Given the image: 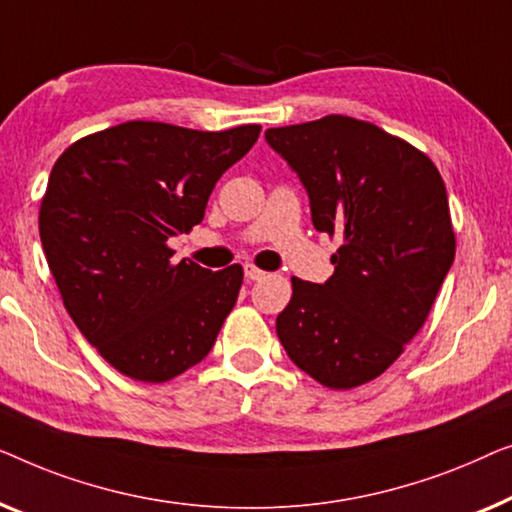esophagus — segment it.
<instances>
[{
	"label": "esophagus",
	"mask_w": 512,
	"mask_h": 512,
	"mask_svg": "<svg viewBox=\"0 0 512 512\" xmlns=\"http://www.w3.org/2000/svg\"><path fill=\"white\" fill-rule=\"evenodd\" d=\"M243 273H246L248 280H262V278L266 276V273H264L262 269H257V266H253V264L243 266Z\"/></svg>",
	"instance_id": "esophagus-1"
}]
</instances>
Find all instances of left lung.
I'll return each instance as SVG.
<instances>
[{
	"mask_svg": "<svg viewBox=\"0 0 512 512\" xmlns=\"http://www.w3.org/2000/svg\"><path fill=\"white\" fill-rule=\"evenodd\" d=\"M264 139L306 187L313 227L341 239L329 280L292 278L280 343L331 390L369 383L420 331L455 262L443 178L410 143L348 115Z\"/></svg>",
	"mask_w": 512,
	"mask_h": 512,
	"instance_id": "1",
	"label": "left lung"
}]
</instances>
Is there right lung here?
<instances>
[{
  "instance_id": "obj_1",
  "label": "right lung",
  "mask_w": 512,
  "mask_h": 512,
  "mask_svg": "<svg viewBox=\"0 0 512 512\" xmlns=\"http://www.w3.org/2000/svg\"><path fill=\"white\" fill-rule=\"evenodd\" d=\"M259 125L197 132L132 120L71 143L50 171L39 234L64 308L106 362L143 383L211 352L243 283L241 264H174L171 236L204 220Z\"/></svg>"
}]
</instances>
